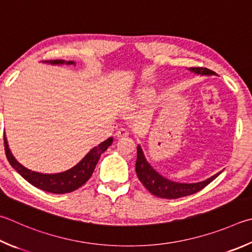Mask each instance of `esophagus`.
Here are the masks:
<instances>
[{
  "mask_svg": "<svg viewBox=\"0 0 252 252\" xmlns=\"http://www.w3.org/2000/svg\"><path fill=\"white\" fill-rule=\"evenodd\" d=\"M129 135V132H127V130H126L125 127H121V129H119L117 132H116V136L118 139L120 138H126V136Z\"/></svg>",
  "mask_w": 252,
  "mask_h": 252,
  "instance_id": "esophagus-1",
  "label": "esophagus"
}]
</instances>
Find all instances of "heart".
Returning a JSON list of instances; mask_svg holds the SVG:
<instances>
[{"instance_id":"heart-1","label":"heart","mask_w":252,"mask_h":252,"mask_svg":"<svg viewBox=\"0 0 252 252\" xmlns=\"http://www.w3.org/2000/svg\"><path fill=\"white\" fill-rule=\"evenodd\" d=\"M146 94H148V93H146L145 90H143V91H142V93H141V95H143V97H146Z\"/></svg>"}]
</instances>
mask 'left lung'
I'll use <instances>...</instances> for the list:
<instances>
[{"instance_id":"1","label":"left lung","mask_w":252,"mask_h":252,"mask_svg":"<svg viewBox=\"0 0 252 252\" xmlns=\"http://www.w3.org/2000/svg\"><path fill=\"white\" fill-rule=\"evenodd\" d=\"M190 71L195 72L197 75H216V72L207 69L204 67H191L189 68ZM135 172L142 184L148 189L151 194L159 198L175 199L184 196H189L195 194L207 186L209 183H212L221 172L217 173L216 175L209 177L208 180L199 183H191V184H185V183H176L172 182L154 170L150 165L144 158V154L142 152L141 146L138 145L136 148V163H135Z\"/></svg>"}]
</instances>
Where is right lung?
Segmentation results:
<instances>
[{"mask_svg":"<svg viewBox=\"0 0 252 252\" xmlns=\"http://www.w3.org/2000/svg\"><path fill=\"white\" fill-rule=\"evenodd\" d=\"M47 63H52V65H63V63L74 65L75 63L74 62H65L63 59H56V61H50ZM112 138L103 141L98 146L91 149L90 152L77 165L71 167L70 170L56 174H42L27 170L12 155L10 149H8L6 138H4V146H5L6 158L12 167L32 185L45 191H49V193L66 194L78 189L89 180L99 161L100 155L112 144Z\"/></svg>","mask_w":252,"mask_h":252,"instance_id":"add662e5","label":"right lung"}]
</instances>
